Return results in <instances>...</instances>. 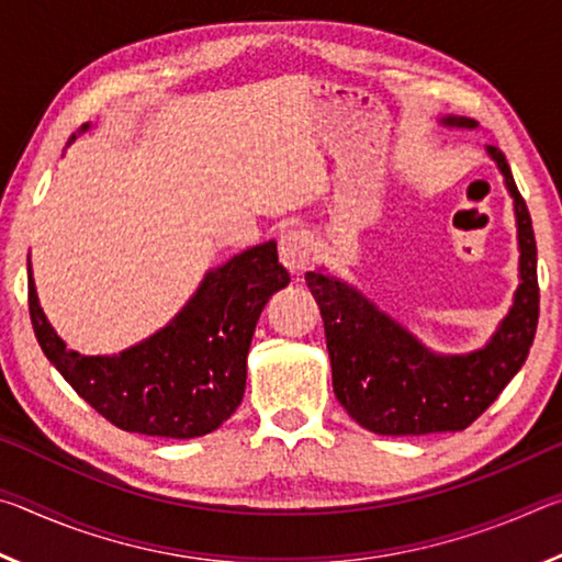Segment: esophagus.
I'll use <instances>...</instances> for the list:
<instances>
[{"mask_svg":"<svg viewBox=\"0 0 562 562\" xmlns=\"http://www.w3.org/2000/svg\"><path fill=\"white\" fill-rule=\"evenodd\" d=\"M312 260V240L304 231H290L280 237V262L292 274H302Z\"/></svg>","mask_w":562,"mask_h":562,"instance_id":"34e87169","label":"esophagus"}]
</instances>
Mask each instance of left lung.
<instances>
[{
	"instance_id": "obj_1",
	"label": "left lung",
	"mask_w": 562,
	"mask_h": 562,
	"mask_svg": "<svg viewBox=\"0 0 562 562\" xmlns=\"http://www.w3.org/2000/svg\"><path fill=\"white\" fill-rule=\"evenodd\" d=\"M439 123L446 128L479 126L463 116H443ZM486 154L513 198L520 282L508 315L481 349L436 355L355 284L325 268L304 274L325 322L331 386L347 414L369 431L382 436L463 431L526 364L540 302L536 235L506 156L496 146H486Z\"/></svg>"
}]
</instances>
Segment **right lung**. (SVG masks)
Returning a JSON list of instances; mask_svg holds the SVG:
<instances>
[{
	"label": "right lung",
	"instance_id": "obj_1",
	"mask_svg": "<svg viewBox=\"0 0 562 562\" xmlns=\"http://www.w3.org/2000/svg\"><path fill=\"white\" fill-rule=\"evenodd\" d=\"M26 272L34 335L46 359L113 426L164 439L205 436L235 414L260 312L290 284V272L278 262V243L255 245L207 270L193 297L156 335L119 355L91 357L56 335L36 294L32 260Z\"/></svg>",
	"mask_w": 562,
	"mask_h": 562
}]
</instances>
